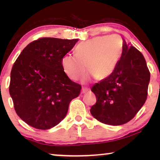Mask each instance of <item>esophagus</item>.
<instances>
[{
  "label": "esophagus",
  "mask_w": 160,
  "mask_h": 160,
  "mask_svg": "<svg viewBox=\"0 0 160 160\" xmlns=\"http://www.w3.org/2000/svg\"><path fill=\"white\" fill-rule=\"evenodd\" d=\"M89 91H90V89L88 88V87H83L82 88V93H86Z\"/></svg>",
  "instance_id": "esophagus-1"
}]
</instances>
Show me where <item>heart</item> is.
Listing matches in <instances>:
<instances>
[{"instance_id": "1", "label": "heart", "mask_w": 160, "mask_h": 160, "mask_svg": "<svg viewBox=\"0 0 160 160\" xmlns=\"http://www.w3.org/2000/svg\"><path fill=\"white\" fill-rule=\"evenodd\" d=\"M122 51L123 41L118 35L95 37L76 46L75 54L63 57L62 66L66 75L73 81L82 78L87 70L91 76L103 79L114 71ZM91 76H86L84 82Z\"/></svg>"}]
</instances>
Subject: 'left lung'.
<instances>
[{"instance_id":"1","label":"left lung","mask_w":160,"mask_h":160,"mask_svg":"<svg viewBox=\"0 0 160 160\" xmlns=\"http://www.w3.org/2000/svg\"><path fill=\"white\" fill-rule=\"evenodd\" d=\"M150 72L136 48L123 42V51L114 71L91 90L96 103L91 114L102 123L121 125L135 117L148 95Z\"/></svg>"}]
</instances>
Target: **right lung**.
Wrapping results in <instances>:
<instances>
[{"label":"right lung","mask_w":160,"mask_h":160,"mask_svg":"<svg viewBox=\"0 0 160 160\" xmlns=\"http://www.w3.org/2000/svg\"><path fill=\"white\" fill-rule=\"evenodd\" d=\"M78 39L40 38L19 54L11 71L9 93L17 115L28 125L48 130L62 121L82 86L65 74L62 59Z\"/></svg>","instance_id":"obj_1"}]
</instances>
